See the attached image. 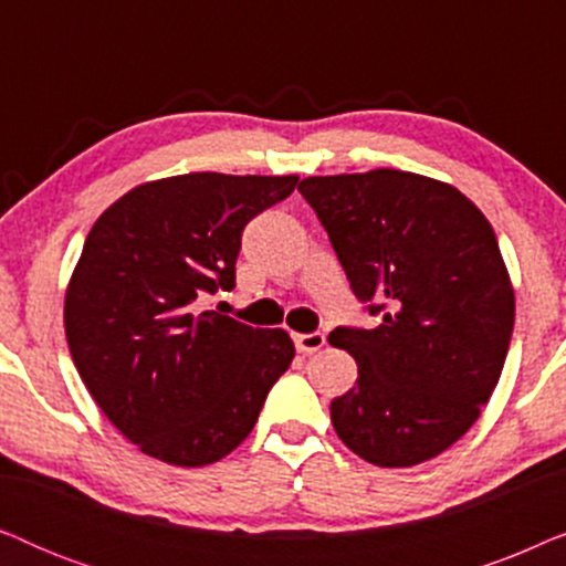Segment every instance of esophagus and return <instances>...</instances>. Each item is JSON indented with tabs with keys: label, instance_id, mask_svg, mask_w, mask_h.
<instances>
[{
	"label": "esophagus",
	"instance_id": "obj_1",
	"mask_svg": "<svg viewBox=\"0 0 566 566\" xmlns=\"http://www.w3.org/2000/svg\"><path fill=\"white\" fill-rule=\"evenodd\" d=\"M293 343H296V350H298V353L308 355V353L322 350L327 339H324L322 332H312V335H293Z\"/></svg>",
	"mask_w": 566,
	"mask_h": 566
}]
</instances>
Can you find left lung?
Listing matches in <instances>:
<instances>
[{
  "mask_svg": "<svg viewBox=\"0 0 566 566\" xmlns=\"http://www.w3.org/2000/svg\"><path fill=\"white\" fill-rule=\"evenodd\" d=\"M298 192L355 296L381 314L374 329L329 335L358 363L329 405L335 432L376 467L436 459L479 420L513 337L515 293L490 221L453 185L401 169L306 177Z\"/></svg>",
  "mask_w": 566,
  "mask_h": 566,
  "instance_id": "obj_1",
  "label": "left lung"
}]
</instances>
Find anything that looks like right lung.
<instances>
[{
	"label": "right lung",
	"mask_w": 566,
	"mask_h": 566,
	"mask_svg": "<svg viewBox=\"0 0 566 566\" xmlns=\"http://www.w3.org/2000/svg\"><path fill=\"white\" fill-rule=\"evenodd\" d=\"M296 185L298 175L165 177L128 190L87 234L66 285V343L97 407L151 459L229 455L289 370V332L198 312V301L234 289L244 227Z\"/></svg>",
	"instance_id": "1"
}]
</instances>
